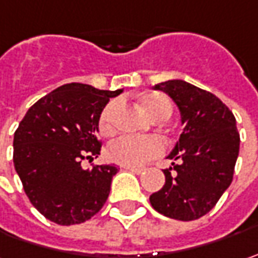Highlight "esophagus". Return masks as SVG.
Returning <instances> with one entry per match:
<instances>
[{"label": "esophagus", "instance_id": "1", "mask_svg": "<svg viewBox=\"0 0 258 258\" xmlns=\"http://www.w3.org/2000/svg\"><path fill=\"white\" fill-rule=\"evenodd\" d=\"M124 169H125V170H130V172H133V173H136V174H140L144 172V169H143V167H131V166H124Z\"/></svg>", "mask_w": 258, "mask_h": 258}]
</instances>
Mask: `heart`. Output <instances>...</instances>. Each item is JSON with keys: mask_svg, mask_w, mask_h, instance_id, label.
Masks as SVG:
<instances>
[{"mask_svg": "<svg viewBox=\"0 0 258 258\" xmlns=\"http://www.w3.org/2000/svg\"><path fill=\"white\" fill-rule=\"evenodd\" d=\"M140 105L143 111L154 121H163L172 115V104L166 96L159 94H146L141 96ZM117 102L112 101L101 111L98 119V128L102 134H111L114 130V114ZM164 150L163 141L157 137H119L107 147V157L111 162L140 167L143 164L160 156Z\"/></svg>", "mask_w": 258, "mask_h": 258, "instance_id": "heart-1", "label": "heart"}]
</instances>
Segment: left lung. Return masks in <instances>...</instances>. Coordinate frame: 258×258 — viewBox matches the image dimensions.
Segmentation results:
<instances>
[{"label": "left lung", "mask_w": 258, "mask_h": 258, "mask_svg": "<svg viewBox=\"0 0 258 258\" xmlns=\"http://www.w3.org/2000/svg\"><path fill=\"white\" fill-rule=\"evenodd\" d=\"M154 89L176 102L185 128L169 156L179 163L163 170L166 183L150 204L164 217L194 221L207 215L232 182L240 151L235 117L218 96L185 81L162 82Z\"/></svg>", "instance_id": "1"}]
</instances>
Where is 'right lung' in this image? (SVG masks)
Segmentation results:
<instances>
[{
  "label": "right lung",
  "mask_w": 258,
  "mask_h": 258,
  "mask_svg": "<svg viewBox=\"0 0 258 258\" xmlns=\"http://www.w3.org/2000/svg\"><path fill=\"white\" fill-rule=\"evenodd\" d=\"M122 91L66 84L30 107L14 133V167L31 205L59 225L82 224L107 202L115 166L92 164L101 151L98 119Z\"/></svg>",
  "instance_id": "obj_1"
}]
</instances>
